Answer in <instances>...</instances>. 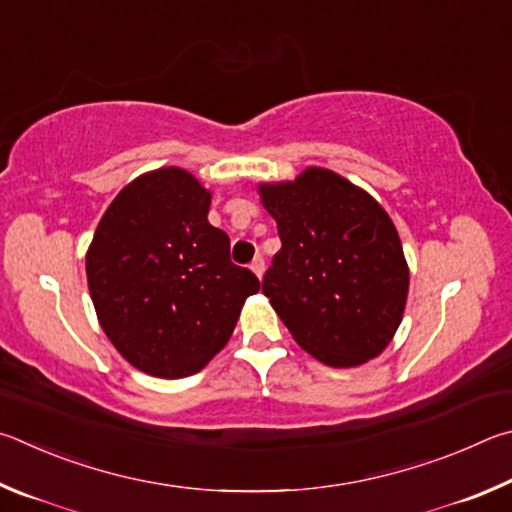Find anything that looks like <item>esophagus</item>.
Listing matches in <instances>:
<instances>
[{
	"label": "esophagus",
	"mask_w": 512,
	"mask_h": 512,
	"mask_svg": "<svg viewBox=\"0 0 512 512\" xmlns=\"http://www.w3.org/2000/svg\"><path fill=\"white\" fill-rule=\"evenodd\" d=\"M251 272H254L256 276H258V279H263V272H265V261H263V258L261 256H256L254 258V261H251Z\"/></svg>",
	"instance_id": "1"
}]
</instances>
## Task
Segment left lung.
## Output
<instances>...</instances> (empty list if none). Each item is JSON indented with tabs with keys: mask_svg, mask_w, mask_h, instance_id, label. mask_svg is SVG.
I'll return each mask as SVG.
<instances>
[{
	"mask_svg": "<svg viewBox=\"0 0 512 512\" xmlns=\"http://www.w3.org/2000/svg\"><path fill=\"white\" fill-rule=\"evenodd\" d=\"M281 249L263 294L303 351L335 369L378 357L396 335L409 267L389 213L328 168L261 184Z\"/></svg>",
	"mask_w": 512,
	"mask_h": 512,
	"instance_id": "left-lung-1",
	"label": "left lung"
}]
</instances>
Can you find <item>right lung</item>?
<instances>
[{
    "label": "right lung",
    "instance_id": "1",
    "mask_svg": "<svg viewBox=\"0 0 512 512\" xmlns=\"http://www.w3.org/2000/svg\"><path fill=\"white\" fill-rule=\"evenodd\" d=\"M211 193L184 168L143 173L107 206L87 249L98 324L125 360L186 378L220 353L242 303L261 290L209 222Z\"/></svg>",
    "mask_w": 512,
    "mask_h": 512
}]
</instances>
